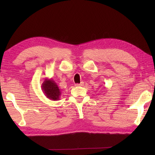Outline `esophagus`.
<instances>
[{
	"mask_svg": "<svg viewBox=\"0 0 155 155\" xmlns=\"http://www.w3.org/2000/svg\"><path fill=\"white\" fill-rule=\"evenodd\" d=\"M83 84H84V83H83V82H81V83H79V84H75V86H76V87L83 86Z\"/></svg>",
	"mask_w": 155,
	"mask_h": 155,
	"instance_id": "1",
	"label": "esophagus"
}]
</instances>
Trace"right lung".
I'll return each instance as SVG.
<instances>
[{
	"mask_svg": "<svg viewBox=\"0 0 155 155\" xmlns=\"http://www.w3.org/2000/svg\"><path fill=\"white\" fill-rule=\"evenodd\" d=\"M41 89L47 98L52 101L60 100L61 89L52 78H46L41 85Z\"/></svg>",
	"mask_w": 155,
	"mask_h": 155,
	"instance_id": "add662e5",
	"label": "right lung"
}]
</instances>
